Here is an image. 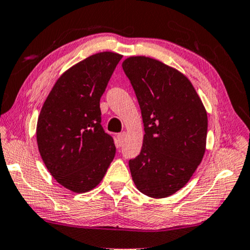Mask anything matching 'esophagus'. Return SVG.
<instances>
[{"label":"esophagus","mask_w":250,"mask_h":250,"mask_svg":"<svg viewBox=\"0 0 250 250\" xmlns=\"http://www.w3.org/2000/svg\"><path fill=\"white\" fill-rule=\"evenodd\" d=\"M125 135H126V133H125V132L119 133V134L117 135V146H118V147H121V146L123 145V142H124Z\"/></svg>","instance_id":"1"}]
</instances>
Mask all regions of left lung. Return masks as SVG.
Here are the masks:
<instances>
[{
    "mask_svg": "<svg viewBox=\"0 0 250 250\" xmlns=\"http://www.w3.org/2000/svg\"><path fill=\"white\" fill-rule=\"evenodd\" d=\"M122 66L145 126L140 154L128 162L132 179L145 195L170 196L188 183L202 161L207 111L192 83L173 67L145 56L126 58Z\"/></svg>",
    "mask_w": 250,
    "mask_h": 250,
    "instance_id": "obj_1",
    "label": "left lung"
}]
</instances>
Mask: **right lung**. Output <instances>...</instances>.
I'll list each match as a JSON object with an SVG mask.
<instances>
[{
    "label": "right lung",
    "instance_id": "1",
    "mask_svg": "<svg viewBox=\"0 0 250 250\" xmlns=\"http://www.w3.org/2000/svg\"><path fill=\"white\" fill-rule=\"evenodd\" d=\"M121 60L122 55L104 51L70 67L39 115L42 161L57 183L74 193L96 187L115 157L113 139L101 125L100 100Z\"/></svg>",
    "mask_w": 250,
    "mask_h": 250
}]
</instances>
